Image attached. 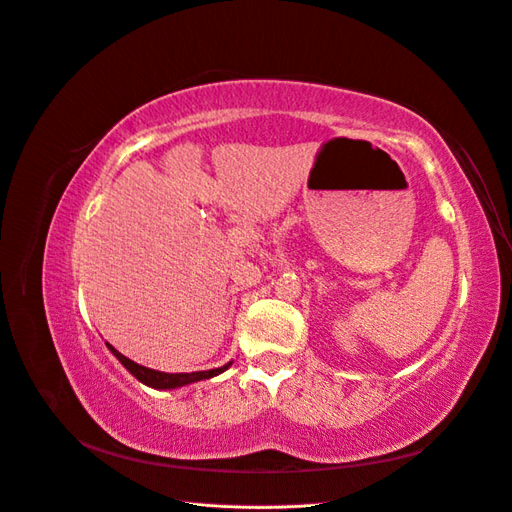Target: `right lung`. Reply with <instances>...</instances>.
I'll return each mask as SVG.
<instances>
[{
	"mask_svg": "<svg viewBox=\"0 0 512 512\" xmlns=\"http://www.w3.org/2000/svg\"><path fill=\"white\" fill-rule=\"evenodd\" d=\"M108 349L117 355V359L121 361V364L134 374L138 381H142L144 385L148 387H155V389H174V387H183V385H189V383H195V381H204V378H212L221 374L223 370H227L229 366H232V361L229 364H225L223 368H214V370H204V372H189V374H168V372H159V370H151V368H144L140 364H136V361H131L129 357L121 355L117 349H114L112 344H108Z\"/></svg>",
	"mask_w": 512,
	"mask_h": 512,
	"instance_id": "right-lung-1",
	"label": "right lung"
}]
</instances>
